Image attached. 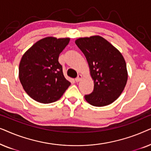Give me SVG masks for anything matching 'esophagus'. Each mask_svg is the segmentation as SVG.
I'll return each mask as SVG.
<instances>
[{"instance_id":"34e87169","label":"esophagus","mask_w":151,"mask_h":151,"mask_svg":"<svg viewBox=\"0 0 151 151\" xmlns=\"http://www.w3.org/2000/svg\"><path fill=\"white\" fill-rule=\"evenodd\" d=\"M82 75H78V77L76 78V82H80V80L82 79Z\"/></svg>"}]
</instances>
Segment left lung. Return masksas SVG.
Wrapping results in <instances>:
<instances>
[{
  "mask_svg": "<svg viewBox=\"0 0 151 151\" xmlns=\"http://www.w3.org/2000/svg\"><path fill=\"white\" fill-rule=\"evenodd\" d=\"M76 44L85 55L94 80L91 93L85 95L93 106H104L119 98L128 79L127 65L122 53L99 36L80 38Z\"/></svg>",
  "mask_w": 151,
  "mask_h": 151,
  "instance_id": "left-lung-1",
  "label": "left lung"
}]
</instances>
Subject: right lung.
<instances>
[{"mask_svg": "<svg viewBox=\"0 0 151 151\" xmlns=\"http://www.w3.org/2000/svg\"><path fill=\"white\" fill-rule=\"evenodd\" d=\"M70 39L47 37L36 42L22 55L19 79L25 92L37 102L49 104L59 100L70 86L65 78L59 55Z\"/></svg>", "mask_w": 151, "mask_h": 151, "instance_id": "add662e5", "label": "right lung"}]
</instances>
